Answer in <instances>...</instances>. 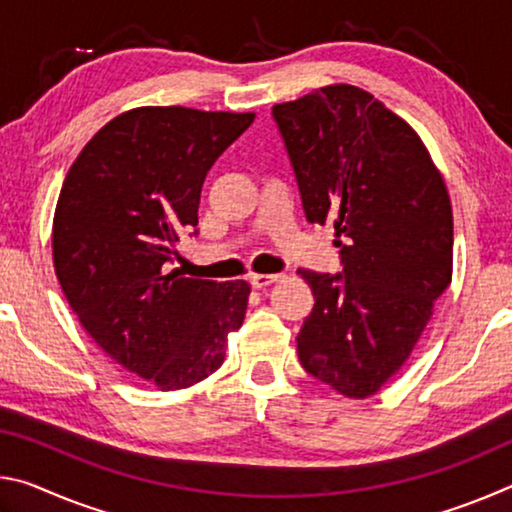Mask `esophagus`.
<instances>
[{
    "mask_svg": "<svg viewBox=\"0 0 512 512\" xmlns=\"http://www.w3.org/2000/svg\"><path fill=\"white\" fill-rule=\"evenodd\" d=\"M282 275H277V273H253L248 277L250 280V284H253L255 289H266V287H271V284H275L277 280H280Z\"/></svg>",
    "mask_w": 512,
    "mask_h": 512,
    "instance_id": "34e87169",
    "label": "esophagus"
}]
</instances>
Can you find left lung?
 <instances>
[{"label":"left lung","instance_id":"1","mask_svg":"<svg viewBox=\"0 0 512 512\" xmlns=\"http://www.w3.org/2000/svg\"><path fill=\"white\" fill-rule=\"evenodd\" d=\"M309 223H332L343 273L300 268L314 309L298 334L311 377L366 400L391 379L452 282L445 180L418 133L357 85L273 106Z\"/></svg>","mask_w":512,"mask_h":512}]
</instances>
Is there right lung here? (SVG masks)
<instances>
[{
	"instance_id": "right-lung-1",
	"label": "right lung",
	"mask_w": 512,
	"mask_h": 512,
	"mask_svg": "<svg viewBox=\"0 0 512 512\" xmlns=\"http://www.w3.org/2000/svg\"><path fill=\"white\" fill-rule=\"evenodd\" d=\"M253 119L183 106L121 112L60 189L51 230L60 289L94 343L160 391L219 370L228 334L244 323L248 282L171 266L180 239L196 235L207 171Z\"/></svg>"
}]
</instances>
